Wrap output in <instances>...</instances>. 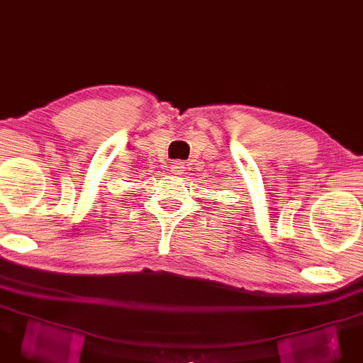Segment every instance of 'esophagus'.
Instances as JSON below:
<instances>
[{
  "mask_svg": "<svg viewBox=\"0 0 363 363\" xmlns=\"http://www.w3.org/2000/svg\"><path fill=\"white\" fill-rule=\"evenodd\" d=\"M170 170H172L174 174H182V170H184V164H182V162H174V164L170 165Z\"/></svg>",
  "mask_w": 363,
  "mask_h": 363,
  "instance_id": "esophagus-1",
  "label": "esophagus"
}]
</instances>
